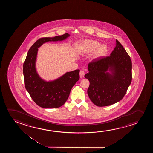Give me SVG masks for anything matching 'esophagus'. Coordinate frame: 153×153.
<instances>
[{
  "instance_id": "obj_1",
  "label": "esophagus",
  "mask_w": 153,
  "mask_h": 153,
  "mask_svg": "<svg viewBox=\"0 0 153 153\" xmlns=\"http://www.w3.org/2000/svg\"><path fill=\"white\" fill-rule=\"evenodd\" d=\"M79 75L80 78L84 77V76L85 75V72L84 70H81L80 71Z\"/></svg>"
}]
</instances>
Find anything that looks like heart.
Listing matches in <instances>:
<instances>
[{
	"label": "heart",
	"instance_id": "heart-1",
	"mask_svg": "<svg viewBox=\"0 0 153 153\" xmlns=\"http://www.w3.org/2000/svg\"><path fill=\"white\" fill-rule=\"evenodd\" d=\"M79 50L80 52L86 54L92 53V57L94 59L105 57L109 53V48L106 45H101L97 41L92 40L83 41L80 46Z\"/></svg>",
	"mask_w": 153,
	"mask_h": 153
}]
</instances>
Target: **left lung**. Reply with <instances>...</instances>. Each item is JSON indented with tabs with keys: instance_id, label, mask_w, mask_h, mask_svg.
<instances>
[{
	"instance_id": "1",
	"label": "left lung",
	"mask_w": 153,
	"mask_h": 153,
	"mask_svg": "<svg viewBox=\"0 0 153 153\" xmlns=\"http://www.w3.org/2000/svg\"><path fill=\"white\" fill-rule=\"evenodd\" d=\"M85 77L90 82L88 96L98 107L114 104L123 98L132 81V61L122 44L110 56L95 59L88 64Z\"/></svg>"
}]
</instances>
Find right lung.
<instances>
[{
	"instance_id": "right-lung-1",
	"label": "right lung",
	"mask_w": 153,
	"mask_h": 153,
	"mask_svg": "<svg viewBox=\"0 0 153 153\" xmlns=\"http://www.w3.org/2000/svg\"><path fill=\"white\" fill-rule=\"evenodd\" d=\"M68 33L54 38H43L30 48L23 64V73L26 90L36 105L43 108H57L67 101L71 88L79 79V69L66 72L56 79L47 82L38 74L36 61L38 48L46 42L62 41Z\"/></svg>"
}]
</instances>
